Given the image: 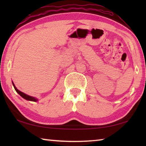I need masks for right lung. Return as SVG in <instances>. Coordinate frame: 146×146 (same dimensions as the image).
Instances as JSON below:
<instances>
[{"mask_svg":"<svg viewBox=\"0 0 146 146\" xmlns=\"http://www.w3.org/2000/svg\"><path fill=\"white\" fill-rule=\"evenodd\" d=\"M12 84H13V87H14V88H15V91H17V93H18L22 97L24 98V99H26V100H27L33 101V102H36V101L38 100L37 98H35V97H31V96H29V95H26V94H25V93L21 92V91H19V90H17V88L15 87V84H13V82H12Z\"/></svg>","mask_w":146,"mask_h":146,"instance_id":"obj_1","label":"right lung"}]
</instances>
